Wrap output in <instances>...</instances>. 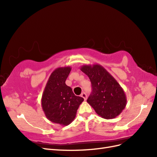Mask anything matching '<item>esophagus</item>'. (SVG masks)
<instances>
[{"instance_id":"obj_1","label":"esophagus","mask_w":157,"mask_h":157,"mask_svg":"<svg viewBox=\"0 0 157 157\" xmlns=\"http://www.w3.org/2000/svg\"><path fill=\"white\" fill-rule=\"evenodd\" d=\"M81 97L84 98V101L86 100V99H87V95L86 94V93H84V92L82 93V94H81Z\"/></svg>"}]
</instances>
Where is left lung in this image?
<instances>
[{
  "label": "left lung",
  "instance_id": "8db88e82",
  "mask_svg": "<svg viewBox=\"0 0 157 157\" xmlns=\"http://www.w3.org/2000/svg\"><path fill=\"white\" fill-rule=\"evenodd\" d=\"M80 70L89 77L92 92L87 99L99 116L112 119L119 115L126 105V96L116 79L99 64L84 65Z\"/></svg>",
  "mask_w": 157,
  "mask_h": 157
}]
</instances>
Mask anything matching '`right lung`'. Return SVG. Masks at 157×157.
Returning a JSON list of instances; mask_svg holds the SVG:
<instances>
[{
    "label": "right lung",
    "instance_id": "add662e5",
    "mask_svg": "<svg viewBox=\"0 0 157 157\" xmlns=\"http://www.w3.org/2000/svg\"><path fill=\"white\" fill-rule=\"evenodd\" d=\"M71 70L69 66L56 69L50 76L41 99L46 117L62 126L72 122L84 101L82 98L75 96L71 88L65 84Z\"/></svg>",
    "mask_w": 157,
    "mask_h": 157
}]
</instances>
